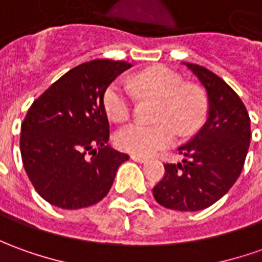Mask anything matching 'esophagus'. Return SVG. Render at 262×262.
I'll return each mask as SVG.
<instances>
[{
    "mask_svg": "<svg viewBox=\"0 0 262 262\" xmlns=\"http://www.w3.org/2000/svg\"><path fill=\"white\" fill-rule=\"evenodd\" d=\"M130 158L135 162H140V163H143V162L147 161V158H146V156H140V155H135V154H133L130 156Z\"/></svg>",
    "mask_w": 262,
    "mask_h": 262,
    "instance_id": "34e87169",
    "label": "esophagus"
}]
</instances>
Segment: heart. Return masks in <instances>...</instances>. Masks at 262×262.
<instances>
[{
	"label": "heart",
	"mask_w": 262,
	"mask_h": 262,
	"mask_svg": "<svg viewBox=\"0 0 262 262\" xmlns=\"http://www.w3.org/2000/svg\"><path fill=\"white\" fill-rule=\"evenodd\" d=\"M133 86L142 97L158 101L154 120L156 124L133 123L117 132L116 145L124 152L149 156L175 140L176 130L192 135L204 123L206 115L205 94L199 87L185 84L182 77L163 66H154L133 77ZM103 107L116 123L130 117L132 96L119 83L108 84L103 93Z\"/></svg>",
	"instance_id": "1"
}]
</instances>
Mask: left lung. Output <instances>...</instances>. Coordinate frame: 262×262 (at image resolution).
Listing matches in <instances>:
<instances>
[{
	"mask_svg": "<svg viewBox=\"0 0 262 262\" xmlns=\"http://www.w3.org/2000/svg\"><path fill=\"white\" fill-rule=\"evenodd\" d=\"M208 96V119L193 138L179 146L182 163H166L154 188L158 204L175 211H201L215 204L236 182L248 154L251 126L243 100L215 73L183 63Z\"/></svg>",
	"mask_w": 262,
	"mask_h": 262,
	"instance_id": "left-lung-1",
	"label": "left lung"
}]
</instances>
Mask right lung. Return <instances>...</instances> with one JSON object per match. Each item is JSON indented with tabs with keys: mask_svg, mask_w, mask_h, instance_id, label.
Returning <instances> with one entry per match:
<instances>
[{
	"mask_svg": "<svg viewBox=\"0 0 262 262\" xmlns=\"http://www.w3.org/2000/svg\"><path fill=\"white\" fill-rule=\"evenodd\" d=\"M130 67L113 60L80 64L28 108L19 138L23 165L35 191L51 205L80 209L97 204L129 159L107 145L103 93ZM87 151L94 155L90 160Z\"/></svg>",
	"mask_w": 262,
	"mask_h": 262,
	"instance_id": "1",
	"label": "right lung"
}]
</instances>
